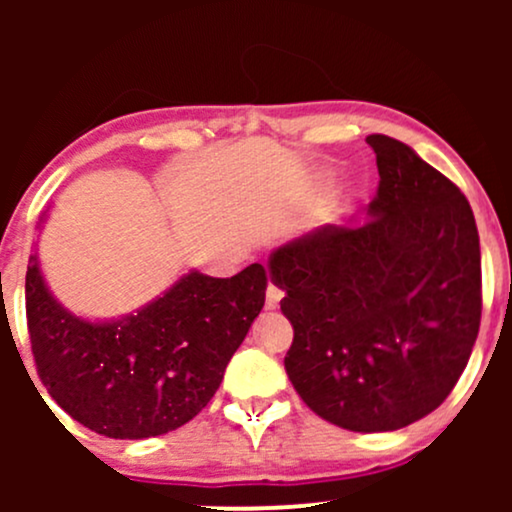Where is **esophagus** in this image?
<instances>
[{"label":"esophagus","mask_w":512,"mask_h":512,"mask_svg":"<svg viewBox=\"0 0 512 512\" xmlns=\"http://www.w3.org/2000/svg\"><path fill=\"white\" fill-rule=\"evenodd\" d=\"M281 298H284V291H281L279 286L269 284V286H267V301H264V308H267V310H276V308H279Z\"/></svg>","instance_id":"1"}]
</instances>
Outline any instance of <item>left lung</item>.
<instances>
[{"instance_id":"obj_1","label":"left lung","mask_w":512,"mask_h":512,"mask_svg":"<svg viewBox=\"0 0 512 512\" xmlns=\"http://www.w3.org/2000/svg\"><path fill=\"white\" fill-rule=\"evenodd\" d=\"M378 192L368 221L322 226L269 257L293 325L286 373L330 424L397 431L450 395L481 322L472 207L411 146L370 134Z\"/></svg>"}]
</instances>
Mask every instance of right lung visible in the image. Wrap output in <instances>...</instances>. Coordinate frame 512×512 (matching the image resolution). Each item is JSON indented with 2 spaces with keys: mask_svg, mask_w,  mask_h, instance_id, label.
I'll use <instances>...</instances> for the list:
<instances>
[{
  "mask_svg": "<svg viewBox=\"0 0 512 512\" xmlns=\"http://www.w3.org/2000/svg\"><path fill=\"white\" fill-rule=\"evenodd\" d=\"M264 291L262 264L231 279L190 272L137 315L88 322L52 298L33 255L26 317L40 383L101 436H163L195 419L219 390Z\"/></svg>",
  "mask_w": 512,
  "mask_h": 512,
  "instance_id": "add662e5",
  "label": "right lung"
}]
</instances>
